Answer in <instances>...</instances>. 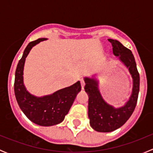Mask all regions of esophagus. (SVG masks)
Segmentation results:
<instances>
[{"label":"esophagus","mask_w":153,"mask_h":153,"mask_svg":"<svg viewBox=\"0 0 153 153\" xmlns=\"http://www.w3.org/2000/svg\"><path fill=\"white\" fill-rule=\"evenodd\" d=\"M81 88L84 89V86H85V81L84 80H81Z\"/></svg>","instance_id":"1"}]
</instances>
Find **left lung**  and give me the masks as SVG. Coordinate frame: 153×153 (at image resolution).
I'll return each mask as SVG.
<instances>
[{
    "mask_svg": "<svg viewBox=\"0 0 153 153\" xmlns=\"http://www.w3.org/2000/svg\"><path fill=\"white\" fill-rule=\"evenodd\" d=\"M108 41L112 44L114 55L119 57V59L129 69L133 79V87L132 95L126 104L122 107L114 108L104 101L98 91V82L91 78H84L86 83L84 89L89 95V124L95 130L101 132H112L126 122L136 106L140 86L139 73L130 49L116 40L108 39Z\"/></svg>",
    "mask_w": 153,
    "mask_h": 153,
    "instance_id": "left-lung-1",
    "label": "left lung"
}]
</instances>
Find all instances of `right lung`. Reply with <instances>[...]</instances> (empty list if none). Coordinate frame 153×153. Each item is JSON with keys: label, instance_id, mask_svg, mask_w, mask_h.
Masks as SVG:
<instances>
[{"label": "right lung", "instance_id": "right-lung-1", "mask_svg": "<svg viewBox=\"0 0 153 153\" xmlns=\"http://www.w3.org/2000/svg\"><path fill=\"white\" fill-rule=\"evenodd\" d=\"M45 38H39L30 42L26 47L22 58L18 62L15 71V98L21 110L26 116L35 124L40 126H52L61 123L69 112L77 94L81 91L80 81L73 85L57 91L52 95L37 98L28 92L24 85L23 70L24 62L32 47Z\"/></svg>", "mask_w": 153, "mask_h": 153}]
</instances>
